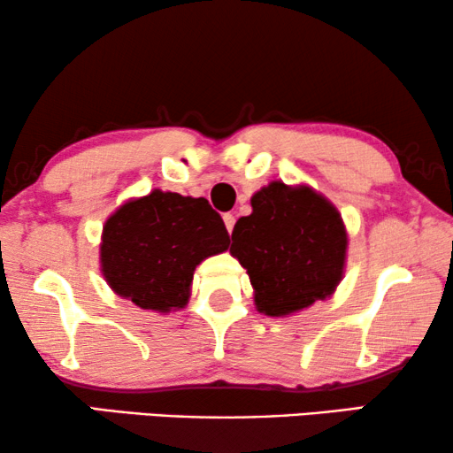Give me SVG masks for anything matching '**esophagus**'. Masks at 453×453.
Returning <instances> with one entry per match:
<instances>
[{
  "mask_svg": "<svg viewBox=\"0 0 453 453\" xmlns=\"http://www.w3.org/2000/svg\"><path fill=\"white\" fill-rule=\"evenodd\" d=\"M222 220H225L226 231L233 233V228H234V216H233V214H225V216H222Z\"/></svg>",
  "mask_w": 453,
  "mask_h": 453,
  "instance_id": "34e87169",
  "label": "esophagus"
}]
</instances>
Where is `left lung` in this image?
<instances>
[{"label": "left lung", "mask_w": 453, "mask_h": 453, "mask_svg": "<svg viewBox=\"0 0 453 453\" xmlns=\"http://www.w3.org/2000/svg\"><path fill=\"white\" fill-rule=\"evenodd\" d=\"M233 228L231 253L250 274L259 313L280 318L336 290L344 274L342 216L307 185L272 181Z\"/></svg>", "instance_id": "1"}]
</instances>
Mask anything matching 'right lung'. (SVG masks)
Wrapping results in <instances>:
<instances>
[{
  "instance_id": "add662e5",
  "label": "right lung",
  "mask_w": 453,
  "mask_h": 453,
  "mask_svg": "<svg viewBox=\"0 0 453 453\" xmlns=\"http://www.w3.org/2000/svg\"><path fill=\"white\" fill-rule=\"evenodd\" d=\"M228 243L225 222L208 200L154 189L104 222L101 270L123 299L169 313L188 305L196 265Z\"/></svg>"
}]
</instances>
